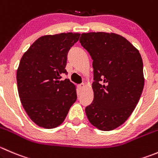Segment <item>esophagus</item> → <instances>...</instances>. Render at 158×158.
Wrapping results in <instances>:
<instances>
[{
    "label": "esophagus",
    "mask_w": 158,
    "mask_h": 158,
    "mask_svg": "<svg viewBox=\"0 0 158 158\" xmlns=\"http://www.w3.org/2000/svg\"><path fill=\"white\" fill-rule=\"evenodd\" d=\"M85 87V84H80V85H78V88H79V90H82Z\"/></svg>",
    "instance_id": "1"
}]
</instances>
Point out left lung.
I'll return each instance as SVG.
<instances>
[{
	"instance_id": "1",
	"label": "left lung",
	"mask_w": 158,
	"mask_h": 158,
	"mask_svg": "<svg viewBox=\"0 0 158 158\" xmlns=\"http://www.w3.org/2000/svg\"><path fill=\"white\" fill-rule=\"evenodd\" d=\"M79 42L93 60L94 98L85 114L97 129L113 131L140 100L144 85L141 56L127 39L113 32L82 33Z\"/></svg>"
}]
</instances>
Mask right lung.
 <instances>
[{
    "mask_svg": "<svg viewBox=\"0 0 158 158\" xmlns=\"http://www.w3.org/2000/svg\"><path fill=\"white\" fill-rule=\"evenodd\" d=\"M80 34L68 32L38 38L24 53L17 70L20 100L36 125L52 129L62 124L77 99L76 87L60 80L67 54Z\"/></svg>",
    "mask_w": 158,
    "mask_h": 158,
    "instance_id": "1",
    "label": "right lung"
}]
</instances>
